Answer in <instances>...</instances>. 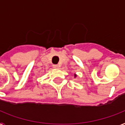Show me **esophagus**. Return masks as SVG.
I'll list each match as a JSON object with an SVG mask.
<instances>
[{
  "instance_id": "obj_1",
  "label": "esophagus",
  "mask_w": 125,
  "mask_h": 125,
  "mask_svg": "<svg viewBox=\"0 0 125 125\" xmlns=\"http://www.w3.org/2000/svg\"><path fill=\"white\" fill-rule=\"evenodd\" d=\"M53 67L55 69H58L59 67H60V65H53Z\"/></svg>"
}]
</instances>
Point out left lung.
Returning a JSON list of instances; mask_svg holds the SVG:
<instances>
[{"instance_id": "8db88e82", "label": "left lung", "mask_w": 125, "mask_h": 125, "mask_svg": "<svg viewBox=\"0 0 125 125\" xmlns=\"http://www.w3.org/2000/svg\"><path fill=\"white\" fill-rule=\"evenodd\" d=\"M76 76H77V75H76V74H74V78H76Z\"/></svg>"}]
</instances>
